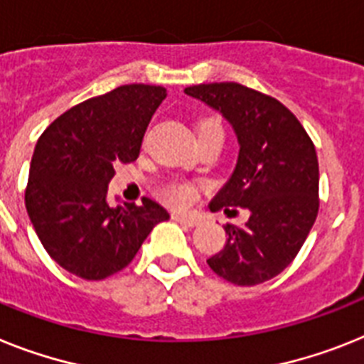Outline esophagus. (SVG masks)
<instances>
[{
	"label": "esophagus",
	"mask_w": 364,
	"mask_h": 364,
	"mask_svg": "<svg viewBox=\"0 0 364 364\" xmlns=\"http://www.w3.org/2000/svg\"><path fill=\"white\" fill-rule=\"evenodd\" d=\"M172 218L176 220V222H179V224L188 225V228H196L201 222V218L198 215H179V213H173Z\"/></svg>",
	"instance_id": "esophagus-1"
}]
</instances>
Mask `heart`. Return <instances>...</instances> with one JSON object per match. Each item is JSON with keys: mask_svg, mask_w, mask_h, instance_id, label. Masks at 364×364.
<instances>
[{"mask_svg": "<svg viewBox=\"0 0 364 364\" xmlns=\"http://www.w3.org/2000/svg\"><path fill=\"white\" fill-rule=\"evenodd\" d=\"M207 127H220V125L216 122H203V124H200L198 131L207 129ZM196 196L198 188L188 181H170L161 188V198L173 207L191 205L192 201L196 200Z\"/></svg>", "mask_w": 364, "mask_h": 364, "instance_id": "heart-1", "label": "heart"}]
</instances>
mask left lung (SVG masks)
Masks as SVG:
<instances>
[{
  "label": "left lung",
  "instance_id": "1",
  "mask_svg": "<svg viewBox=\"0 0 364 364\" xmlns=\"http://www.w3.org/2000/svg\"><path fill=\"white\" fill-rule=\"evenodd\" d=\"M218 111L239 140V159L210 210H250L244 225H225V246L207 259L229 283L252 287L285 270L318 215V159L304 125L276 97L239 83L185 88Z\"/></svg>",
  "mask_w": 364,
  "mask_h": 364
}]
</instances>
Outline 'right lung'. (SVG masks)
Here are the masks:
<instances>
[{
	"mask_svg": "<svg viewBox=\"0 0 364 364\" xmlns=\"http://www.w3.org/2000/svg\"><path fill=\"white\" fill-rule=\"evenodd\" d=\"M166 88L124 85L72 107L36 142L26 209L59 267L88 281L105 279L133 261L151 229L170 218L157 201L109 205L118 163H133Z\"/></svg>",
	"mask_w": 364,
	"mask_h": 364,
	"instance_id": "obj_1",
	"label": "right lung"
}]
</instances>
